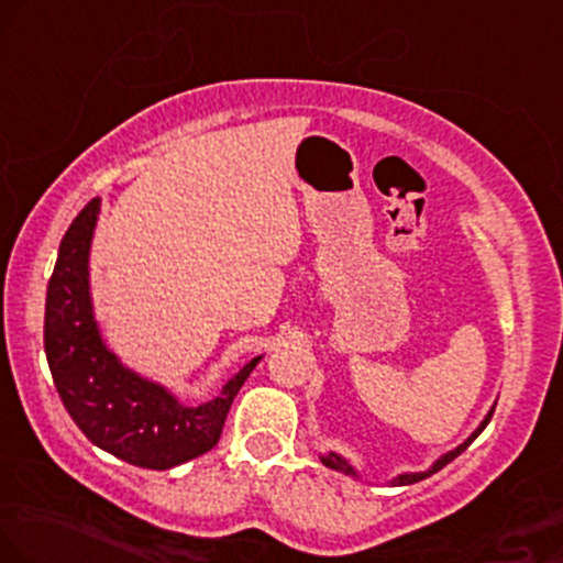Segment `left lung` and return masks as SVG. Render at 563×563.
<instances>
[{
    "instance_id": "1",
    "label": "left lung",
    "mask_w": 563,
    "mask_h": 563,
    "mask_svg": "<svg viewBox=\"0 0 563 563\" xmlns=\"http://www.w3.org/2000/svg\"><path fill=\"white\" fill-rule=\"evenodd\" d=\"M494 409H496V405H490V409L488 412H485V418L481 420V426H477L473 433L467 435V439H464L460 446H454V449H449V451H443V454L439 456V460H435L433 464H430L428 470H415V473H399V475H394L391 481H388V485H412V483H418V481H422V477H428V475H433V473H439L441 467H446V464L454 460V456H460L464 449L470 446V443H473L477 435H481V430L488 426V420H490V415H494ZM318 460H321L325 467H331V470H336V473H344V475H350V477H355V481H363V483H371V481H365L363 475L357 473V467L355 464H352L350 460H344L342 454H336V451H325V454H321L318 456Z\"/></svg>"
}]
</instances>
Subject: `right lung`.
Masks as SVG:
<instances>
[{"label": "right lung", "instance_id": "1", "mask_svg": "<svg viewBox=\"0 0 563 563\" xmlns=\"http://www.w3.org/2000/svg\"><path fill=\"white\" fill-rule=\"evenodd\" d=\"M99 213L101 198H93L59 242L46 287L48 371L62 405L90 443L135 467L172 470L217 446L232 399L263 355L200 405H187L175 388L124 363L103 339L90 292V242Z\"/></svg>", "mask_w": 563, "mask_h": 563}]
</instances>
